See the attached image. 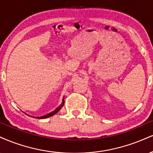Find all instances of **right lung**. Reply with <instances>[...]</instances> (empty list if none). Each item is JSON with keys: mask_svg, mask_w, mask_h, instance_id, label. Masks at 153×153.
Returning <instances> with one entry per match:
<instances>
[{"mask_svg": "<svg viewBox=\"0 0 153 153\" xmlns=\"http://www.w3.org/2000/svg\"><path fill=\"white\" fill-rule=\"evenodd\" d=\"M64 98H65V97H63V98H62V103H61V105H60V106H58V108H57L56 110H53V112H51V113H48V114H46V115H43V116H41V117H37L36 118H47V117H51V116H53V115H55V114H56V113H58V112L59 111V110H60V109H61L62 107L63 106V105H64Z\"/></svg>", "mask_w": 153, "mask_h": 153, "instance_id": "add662e5", "label": "right lung"}]
</instances>
